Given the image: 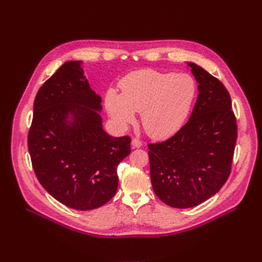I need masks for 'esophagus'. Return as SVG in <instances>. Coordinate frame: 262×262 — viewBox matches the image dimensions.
<instances>
[{"instance_id":"obj_1","label":"esophagus","mask_w":262,"mask_h":262,"mask_svg":"<svg viewBox=\"0 0 262 262\" xmlns=\"http://www.w3.org/2000/svg\"><path fill=\"white\" fill-rule=\"evenodd\" d=\"M131 144H132L133 147H141V146H142V142H141L139 139H132Z\"/></svg>"}]
</instances>
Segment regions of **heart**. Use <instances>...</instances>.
<instances>
[{
    "label": "heart",
    "mask_w": 262,
    "mask_h": 262,
    "mask_svg": "<svg viewBox=\"0 0 262 262\" xmlns=\"http://www.w3.org/2000/svg\"><path fill=\"white\" fill-rule=\"evenodd\" d=\"M122 93L114 88L104 96L105 108L120 128H126L141 112L145 132L155 140L171 138L186 121L197 86L188 74L140 69L120 80Z\"/></svg>",
    "instance_id": "obj_1"
}]
</instances>
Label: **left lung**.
<instances>
[{
    "instance_id": "1",
    "label": "left lung",
    "mask_w": 262,
    "mask_h": 262,
    "mask_svg": "<svg viewBox=\"0 0 262 262\" xmlns=\"http://www.w3.org/2000/svg\"><path fill=\"white\" fill-rule=\"evenodd\" d=\"M187 66L199 83L192 115L172 138L148 144L154 193L175 208L197 206L218 193L230 174L237 140L227 89L195 62Z\"/></svg>"
}]
</instances>
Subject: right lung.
Segmentation results:
<instances>
[{"label": "right lung", "instance_id": "1", "mask_svg": "<svg viewBox=\"0 0 262 262\" xmlns=\"http://www.w3.org/2000/svg\"><path fill=\"white\" fill-rule=\"evenodd\" d=\"M81 65L66 61L39 88L28 152L48 194L70 208L90 210L115 196L117 166L130 154L131 139L103 130L101 97L90 88Z\"/></svg>", "mask_w": 262, "mask_h": 262}]
</instances>
